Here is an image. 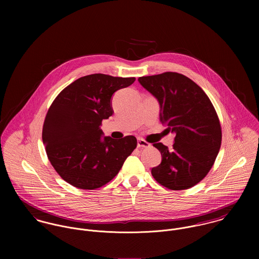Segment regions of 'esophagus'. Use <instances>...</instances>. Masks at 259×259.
Returning a JSON list of instances; mask_svg holds the SVG:
<instances>
[{
  "label": "esophagus",
  "instance_id": "obj_1",
  "mask_svg": "<svg viewBox=\"0 0 259 259\" xmlns=\"http://www.w3.org/2000/svg\"><path fill=\"white\" fill-rule=\"evenodd\" d=\"M149 147H150V145L147 143L145 140H143V139L138 140V148H149Z\"/></svg>",
  "mask_w": 259,
  "mask_h": 259
}]
</instances>
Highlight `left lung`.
<instances>
[{"mask_svg":"<svg viewBox=\"0 0 259 259\" xmlns=\"http://www.w3.org/2000/svg\"><path fill=\"white\" fill-rule=\"evenodd\" d=\"M139 82L159 104V120L175 134L172 148L154 144L161 153L151 168L154 180L172 190L198 184L210 170L222 145L219 116L206 94L178 73L141 76Z\"/></svg>","mask_w":259,"mask_h":259,"instance_id":"obj_1","label":"left lung"}]
</instances>
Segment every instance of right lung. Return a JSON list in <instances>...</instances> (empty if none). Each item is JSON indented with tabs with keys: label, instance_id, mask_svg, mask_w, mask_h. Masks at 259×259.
Returning a JSON list of instances; mask_svg holds the SVG:
<instances>
[{
	"label": "right lung",
	"instance_id": "1",
	"mask_svg": "<svg viewBox=\"0 0 259 259\" xmlns=\"http://www.w3.org/2000/svg\"><path fill=\"white\" fill-rule=\"evenodd\" d=\"M136 77L94 74L64 89L50 107L42 126V143L56 171L68 184L96 189L118 174L137 148L134 136L104 137L102 121L113 113L112 95Z\"/></svg>",
	"mask_w": 259,
	"mask_h": 259
}]
</instances>
